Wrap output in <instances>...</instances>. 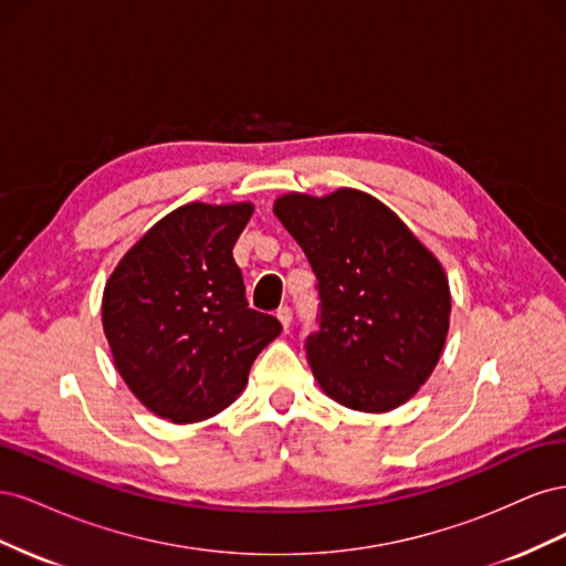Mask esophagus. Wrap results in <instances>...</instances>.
Masks as SVG:
<instances>
[{"instance_id": "esophagus-1", "label": "esophagus", "mask_w": 566, "mask_h": 566, "mask_svg": "<svg viewBox=\"0 0 566 566\" xmlns=\"http://www.w3.org/2000/svg\"><path fill=\"white\" fill-rule=\"evenodd\" d=\"M276 316H279V321L283 325V331H287L290 323H293V310H290V306H281V310L276 312Z\"/></svg>"}]
</instances>
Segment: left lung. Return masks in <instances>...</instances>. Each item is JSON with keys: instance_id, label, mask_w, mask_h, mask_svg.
<instances>
[{"instance_id": "1", "label": "left lung", "mask_w": 566, "mask_h": 566, "mask_svg": "<svg viewBox=\"0 0 566 566\" xmlns=\"http://www.w3.org/2000/svg\"><path fill=\"white\" fill-rule=\"evenodd\" d=\"M273 214L316 273L318 331L306 358L337 403L385 413L430 378L449 333L451 290L437 256L387 205L354 188L287 193Z\"/></svg>"}]
</instances>
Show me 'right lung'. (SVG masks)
<instances>
[{
  "label": "right lung",
  "mask_w": 566,
  "mask_h": 566,
  "mask_svg": "<svg viewBox=\"0 0 566 566\" xmlns=\"http://www.w3.org/2000/svg\"><path fill=\"white\" fill-rule=\"evenodd\" d=\"M252 202H188L136 243L104 290L117 373L153 413L198 422L224 410L281 323L245 300L233 245Z\"/></svg>",
  "instance_id": "1"
}]
</instances>
